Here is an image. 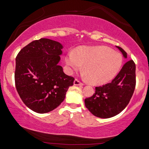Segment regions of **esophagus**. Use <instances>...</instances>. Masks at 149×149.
<instances>
[{
    "mask_svg": "<svg viewBox=\"0 0 149 149\" xmlns=\"http://www.w3.org/2000/svg\"><path fill=\"white\" fill-rule=\"evenodd\" d=\"M74 85H77V86H83L84 84L82 82H81L80 81L78 80V79H75L74 81Z\"/></svg>",
    "mask_w": 149,
    "mask_h": 149,
    "instance_id": "34e87169",
    "label": "esophagus"
}]
</instances>
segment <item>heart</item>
<instances>
[{
    "label": "heart",
    "mask_w": 149,
    "mask_h": 149,
    "mask_svg": "<svg viewBox=\"0 0 149 149\" xmlns=\"http://www.w3.org/2000/svg\"><path fill=\"white\" fill-rule=\"evenodd\" d=\"M66 63L73 70L83 64L85 76L93 84H104L113 79L120 70L122 56L105 47H81L66 56Z\"/></svg>",
    "instance_id": "1"
}]
</instances>
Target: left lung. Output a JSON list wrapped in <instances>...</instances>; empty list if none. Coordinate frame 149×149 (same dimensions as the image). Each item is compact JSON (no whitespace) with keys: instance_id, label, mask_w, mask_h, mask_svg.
<instances>
[{"instance_id":"left-lung-1","label":"left lung","mask_w":149,"mask_h":149,"mask_svg":"<svg viewBox=\"0 0 149 149\" xmlns=\"http://www.w3.org/2000/svg\"><path fill=\"white\" fill-rule=\"evenodd\" d=\"M125 58L127 53L117 47ZM136 64L128 61L111 82L95 87L93 96L86 98V108L95 116L109 118L119 114L131 100L136 87Z\"/></svg>"}]
</instances>
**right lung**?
<instances>
[{
	"label": "right lung",
	"mask_w": 149,
	"mask_h": 149,
	"mask_svg": "<svg viewBox=\"0 0 149 149\" xmlns=\"http://www.w3.org/2000/svg\"><path fill=\"white\" fill-rule=\"evenodd\" d=\"M62 44L49 39L31 42L16 58L15 84L24 103L38 113L57 108L74 78L64 74L59 63Z\"/></svg>",
	"instance_id": "right-lung-1"
}]
</instances>
